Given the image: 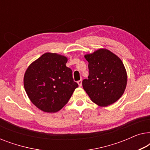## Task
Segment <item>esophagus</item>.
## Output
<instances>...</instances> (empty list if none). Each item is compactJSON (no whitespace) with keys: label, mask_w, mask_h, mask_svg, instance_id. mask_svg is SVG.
<instances>
[{"label":"esophagus","mask_w":150,"mask_h":150,"mask_svg":"<svg viewBox=\"0 0 150 150\" xmlns=\"http://www.w3.org/2000/svg\"><path fill=\"white\" fill-rule=\"evenodd\" d=\"M77 83H78V85H79V87H81V86H82V80H80V81H78Z\"/></svg>","instance_id":"1"}]
</instances>
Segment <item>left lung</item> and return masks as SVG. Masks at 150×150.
I'll list each match as a JSON object with an SVG mask.
<instances>
[{
	"label": "left lung",
	"instance_id": "8db88e82",
	"mask_svg": "<svg viewBox=\"0 0 150 150\" xmlns=\"http://www.w3.org/2000/svg\"><path fill=\"white\" fill-rule=\"evenodd\" d=\"M85 58L89 62V76L83 81V87L91 101L102 107L117 101L128 81L122 61L106 48L85 54Z\"/></svg>",
	"mask_w": 150,
	"mask_h": 150
}]
</instances>
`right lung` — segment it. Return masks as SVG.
I'll use <instances>...</instances> for the list:
<instances>
[{"label":"right lung","instance_id":"right-lung-1","mask_svg":"<svg viewBox=\"0 0 150 150\" xmlns=\"http://www.w3.org/2000/svg\"><path fill=\"white\" fill-rule=\"evenodd\" d=\"M67 58L46 52L29 65L24 73V87L36 107L46 112L60 110L79 87L72 71L66 67Z\"/></svg>","mask_w":150,"mask_h":150}]
</instances>
